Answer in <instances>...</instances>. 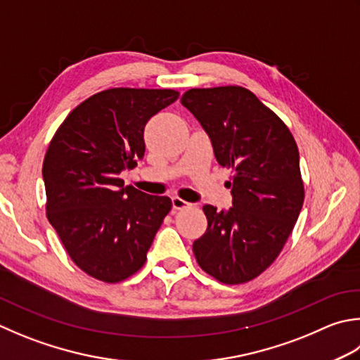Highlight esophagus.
Instances as JSON below:
<instances>
[{
    "instance_id": "1",
    "label": "esophagus",
    "mask_w": 360,
    "mask_h": 360,
    "mask_svg": "<svg viewBox=\"0 0 360 360\" xmlns=\"http://www.w3.org/2000/svg\"><path fill=\"white\" fill-rule=\"evenodd\" d=\"M172 204H173V209L174 210H182V209L190 207V204L187 201H184V200H181L179 196H173Z\"/></svg>"
}]
</instances>
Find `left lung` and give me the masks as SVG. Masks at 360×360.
Segmentation results:
<instances>
[{"instance_id": "1", "label": "left lung", "mask_w": 360, "mask_h": 360, "mask_svg": "<svg viewBox=\"0 0 360 360\" xmlns=\"http://www.w3.org/2000/svg\"><path fill=\"white\" fill-rule=\"evenodd\" d=\"M232 172V207L202 206L207 229L193 242L196 262L223 284L257 278L279 256L298 220L304 186L292 132L248 89H190L181 98Z\"/></svg>"}]
</instances>
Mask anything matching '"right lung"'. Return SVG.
<instances>
[{
	"label": "right lung",
	"mask_w": 360,
	"mask_h": 360,
	"mask_svg": "<svg viewBox=\"0 0 360 360\" xmlns=\"http://www.w3.org/2000/svg\"><path fill=\"white\" fill-rule=\"evenodd\" d=\"M178 96L170 89L103 90L70 112L48 146L46 217L91 278L114 284L137 273L170 212L168 196L124 187L120 173L143 159L145 124Z\"/></svg>",
	"instance_id": "add662e5"
}]
</instances>
